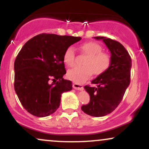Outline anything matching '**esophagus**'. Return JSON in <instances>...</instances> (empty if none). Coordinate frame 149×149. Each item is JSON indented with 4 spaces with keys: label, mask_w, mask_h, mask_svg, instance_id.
<instances>
[{
    "label": "esophagus",
    "mask_w": 149,
    "mask_h": 149,
    "mask_svg": "<svg viewBox=\"0 0 149 149\" xmlns=\"http://www.w3.org/2000/svg\"><path fill=\"white\" fill-rule=\"evenodd\" d=\"M73 88H74L75 90H83V85L78 84V83H73Z\"/></svg>",
    "instance_id": "1"
}]
</instances>
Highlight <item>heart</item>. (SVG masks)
Wrapping results in <instances>:
<instances>
[{
  "mask_svg": "<svg viewBox=\"0 0 149 149\" xmlns=\"http://www.w3.org/2000/svg\"><path fill=\"white\" fill-rule=\"evenodd\" d=\"M79 49L86 57L82 66H76L69 69L67 72V78L76 83H81L88 80L92 73L100 75L107 71L111 64V57L107 52H103L102 45L95 42H87L81 44ZM76 52L74 47L69 46L63 54V61L69 66L75 64Z\"/></svg>",
  "mask_w": 149,
  "mask_h": 149,
  "instance_id": "1",
  "label": "heart"
}]
</instances>
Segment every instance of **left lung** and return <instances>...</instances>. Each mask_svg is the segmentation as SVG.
<instances>
[{
    "instance_id": "8db88e82",
    "label": "left lung",
    "mask_w": 149,
    "mask_h": 149,
    "mask_svg": "<svg viewBox=\"0 0 149 149\" xmlns=\"http://www.w3.org/2000/svg\"><path fill=\"white\" fill-rule=\"evenodd\" d=\"M103 40L111 53V64L107 71L92 81L97 87L85 85L90 95V103L83 105L82 111L94 117H102L113 111L122 101L130 83L132 59L125 47L109 38L94 37Z\"/></svg>"
}]
</instances>
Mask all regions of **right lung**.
I'll return each instance as SVG.
<instances>
[{"instance_id":"add662e5","label":"right lung","mask_w":149,"mask_h":149,"mask_svg":"<svg viewBox=\"0 0 149 149\" xmlns=\"http://www.w3.org/2000/svg\"><path fill=\"white\" fill-rule=\"evenodd\" d=\"M80 37L41 33L29 40L15 61L14 87L22 105L37 117L57 111L61 94L72 90V82L64 80L63 54Z\"/></svg>"}]
</instances>
